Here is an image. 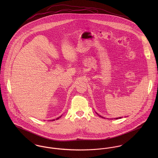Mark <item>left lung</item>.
Returning a JSON list of instances; mask_svg holds the SVG:
<instances>
[{
    "label": "left lung",
    "instance_id": "obj_1",
    "mask_svg": "<svg viewBox=\"0 0 158 158\" xmlns=\"http://www.w3.org/2000/svg\"><path fill=\"white\" fill-rule=\"evenodd\" d=\"M121 118V117H119V118Z\"/></svg>",
    "mask_w": 158,
    "mask_h": 158
}]
</instances>
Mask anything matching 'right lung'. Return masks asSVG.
<instances>
[{"label": "right lung", "instance_id": "1", "mask_svg": "<svg viewBox=\"0 0 158 158\" xmlns=\"http://www.w3.org/2000/svg\"><path fill=\"white\" fill-rule=\"evenodd\" d=\"M58 118H57V119H58Z\"/></svg>", "mask_w": 158, "mask_h": 158}]
</instances>
